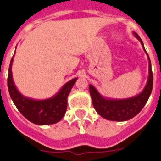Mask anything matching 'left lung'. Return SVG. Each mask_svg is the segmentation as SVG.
I'll list each match as a JSON object with an SVG mask.
<instances>
[{
  "label": "left lung",
  "mask_w": 161,
  "mask_h": 161,
  "mask_svg": "<svg viewBox=\"0 0 161 161\" xmlns=\"http://www.w3.org/2000/svg\"><path fill=\"white\" fill-rule=\"evenodd\" d=\"M133 34L141 42L144 52L147 56L148 63H149L147 81L141 93L134 97L124 98V99L103 97L94 86L90 85L89 86L90 93L94 109L102 117H103L106 120H113V121H125L130 120L141 112V110L143 108L152 94V86H153V75H152V65H151L149 56L145 50L143 42L141 38L134 31Z\"/></svg>",
  "instance_id": "obj_1"
}]
</instances>
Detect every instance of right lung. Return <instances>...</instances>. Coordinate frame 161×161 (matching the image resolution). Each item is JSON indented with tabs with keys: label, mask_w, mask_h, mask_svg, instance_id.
<instances>
[{
	"label": "right lung",
	"mask_w": 161,
	"mask_h": 161,
	"mask_svg": "<svg viewBox=\"0 0 161 161\" xmlns=\"http://www.w3.org/2000/svg\"><path fill=\"white\" fill-rule=\"evenodd\" d=\"M13 60L14 56L9 67L8 90L18 110L27 120L37 125H48L60 121L67 111L68 94L78 78L67 82L53 97L45 99H34L23 96L15 86L12 75Z\"/></svg>",
	"instance_id": "add662e5"
}]
</instances>
